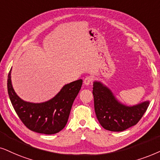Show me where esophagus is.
I'll return each instance as SVG.
<instances>
[{"label": "esophagus", "instance_id": "1", "mask_svg": "<svg viewBox=\"0 0 160 160\" xmlns=\"http://www.w3.org/2000/svg\"><path fill=\"white\" fill-rule=\"evenodd\" d=\"M92 78L91 76H87L86 78L84 79V84L86 85V86H88V85H90L91 82L92 81Z\"/></svg>", "mask_w": 160, "mask_h": 160}]
</instances>
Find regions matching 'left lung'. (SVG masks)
I'll list each match as a JSON object with an SVG mask.
<instances>
[{
    "label": "left lung",
    "mask_w": 160,
    "mask_h": 160,
    "mask_svg": "<svg viewBox=\"0 0 160 160\" xmlns=\"http://www.w3.org/2000/svg\"><path fill=\"white\" fill-rule=\"evenodd\" d=\"M93 95L97 118L105 129L111 131H122L136 125L149 106V101L133 106L123 105L108 87L98 81L93 84Z\"/></svg>",
    "instance_id": "left-lung-1"
}]
</instances>
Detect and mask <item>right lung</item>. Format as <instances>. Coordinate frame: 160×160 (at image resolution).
I'll return each instance as SVG.
<instances>
[{
  "mask_svg": "<svg viewBox=\"0 0 160 160\" xmlns=\"http://www.w3.org/2000/svg\"><path fill=\"white\" fill-rule=\"evenodd\" d=\"M11 71L8 74V94L18 116L29 130L44 134H54L63 129L74 99L81 88L82 80L66 84L51 100L33 103L21 100L13 89Z\"/></svg>",
  "mask_w": 160,
  "mask_h": 160,
  "instance_id": "right-lung-1",
  "label": "right lung"
}]
</instances>
